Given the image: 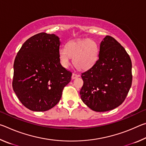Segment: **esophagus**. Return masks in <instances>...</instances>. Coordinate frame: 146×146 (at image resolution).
<instances>
[{
    "label": "esophagus",
    "instance_id": "1",
    "mask_svg": "<svg viewBox=\"0 0 146 146\" xmlns=\"http://www.w3.org/2000/svg\"><path fill=\"white\" fill-rule=\"evenodd\" d=\"M79 76H80V75H76V74H75V73H73L72 74V76H71V78H72V79H75L76 78L79 77Z\"/></svg>",
    "mask_w": 146,
    "mask_h": 146
}]
</instances>
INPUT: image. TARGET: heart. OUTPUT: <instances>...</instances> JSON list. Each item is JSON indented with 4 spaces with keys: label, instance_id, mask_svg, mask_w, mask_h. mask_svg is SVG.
Listing matches in <instances>:
<instances>
[{
    "label": "heart",
    "instance_id": "obj_1",
    "mask_svg": "<svg viewBox=\"0 0 146 146\" xmlns=\"http://www.w3.org/2000/svg\"><path fill=\"white\" fill-rule=\"evenodd\" d=\"M58 57L61 65L67 68L73 58L75 67L78 70L85 71L90 70L97 62L98 58V47L91 39L70 41L65 49H60Z\"/></svg>",
    "mask_w": 146,
    "mask_h": 146
}]
</instances>
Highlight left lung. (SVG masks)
<instances>
[{
  "mask_svg": "<svg viewBox=\"0 0 146 146\" xmlns=\"http://www.w3.org/2000/svg\"><path fill=\"white\" fill-rule=\"evenodd\" d=\"M132 64L126 51L114 38L100 42L98 59L82 73L80 91L83 102L95 111L113 110L124 101L132 84Z\"/></svg>",
  "mask_w": 146,
  "mask_h": 146,
  "instance_id": "1",
  "label": "left lung"
}]
</instances>
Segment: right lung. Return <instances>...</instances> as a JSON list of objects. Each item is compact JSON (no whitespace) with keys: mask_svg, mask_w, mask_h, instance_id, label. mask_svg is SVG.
Listing matches in <instances>:
<instances>
[{"mask_svg":"<svg viewBox=\"0 0 146 146\" xmlns=\"http://www.w3.org/2000/svg\"><path fill=\"white\" fill-rule=\"evenodd\" d=\"M60 38L40 33L28 39L15 59L13 89L21 103L33 111H46L60 101L71 81L70 71L58 57Z\"/></svg>","mask_w":146,"mask_h":146,"instance_id":"obj_1","label":"right lung"}]
</instances>
